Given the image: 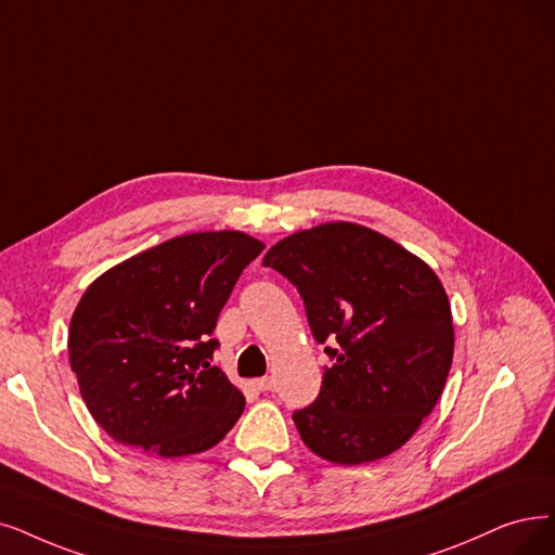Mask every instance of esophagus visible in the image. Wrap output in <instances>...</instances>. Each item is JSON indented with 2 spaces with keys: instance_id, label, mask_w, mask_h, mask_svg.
I'll list each match as a JSON object with an SVG mask.
<instances>
[{
  "instance_id": "1",
  "label": "esophagus",
  "mask_w": 555,
  "mask_h": 555,
  "mask_svg": "<svg viewBox=\"0 0 555 555\" xmlns=\"http://www.w3.org/2000/svg\"><path fill=\"white\" fill-rule=\"evenodd\" d=\"M255 387L259 391H271L275 387V383H273V378H259V380H255Z\"/></svg>"
}]
</instances>
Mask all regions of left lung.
<instances>
[{
	"mask_svg": "<svg viewBox=\"0 0 555 555\" xmlns=\"http://www.w3.org/2000/svg\"><path fill=\"white\" fill-rule=\"evenodd\" d=\"M261 263L296 286L317 341H332L319 398L294 414L305 447L346 467L401 449L453 364L451 302L435 271L348 220L284 236Z\"/></svg>",
	"mask_w": 555,
	"mask_h": 555,
	"instance_id": "1",
	"label": "left lung"
}]
</instances>
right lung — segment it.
I'll list each match as a JSON object with an SVG mask.
<instances>
[{"mask_svg": "<svg viewBox=\"0 0 555 555\" xmlns=\"http://www.w3.org/2000/svg\"><path fill=\"white\" fill-rule=\"evenodd\" d=\"M263 243L238 230L168 238L83 292L68 332L88 412L116 441L159 457L216 447L246 398L211 366L220 309Z\"/></svg>", "mask_w": 555, "mask_h": 555, "instance_id": "obj_1", "label": "right lung"}]
</instances>
